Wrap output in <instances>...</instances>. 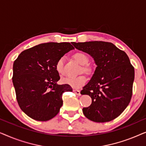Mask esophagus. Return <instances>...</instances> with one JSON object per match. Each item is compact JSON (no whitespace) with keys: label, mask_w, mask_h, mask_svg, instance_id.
<instances>
[{"label":"esophagus","mask_w":146,"mask_h":146,"mask_svg":"<svg viewBox=\"0 0 146 146\" xmlns=\"http://www.w3.org/2000/svg\"><path fill=\"white\" fill-rule=\"evenodd\" d=\"M74 93L75 94H76L77 96H81V94H80V91L78 90H73Z\"/></svg>","instance_id":"obj_1"}]
</instances>
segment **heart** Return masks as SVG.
I'll list each match as a JSON object with an SVG mask.
<instances>
[{
    "mask_svg": "<svg viewBox=\"0 0 146 146\" xmlns=\"http://www.w3.org/2000/svg\"><path fill=\"white\" fill-rule=\"evenodd\" d=\"M74 58L78 63L80 65L84 66L88 62V58L84 53L76 52L74 54ZM64 58L62 57L57 61L56 64V70L60 74H64ZM82 70L84 72L90 73L92 71V68L88 66H84L82 67ZM63 82L66 84H68L74 88H79L83 86L87 81L86 77L84 75H80L76 77H67L62 79Z\"/></svg>",
    "mask_w": 146,
    "mask_h": 146,
    "instance_id": "heart-1",
    "label": "heart"
}]
</instances>
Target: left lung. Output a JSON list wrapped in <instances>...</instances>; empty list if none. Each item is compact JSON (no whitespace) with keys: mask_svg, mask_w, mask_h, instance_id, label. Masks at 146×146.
I'll return each mask as SVG.
<instances>
[{"mask_svg":"<svg viewBox=\"0 0 146 146\" xmlns=\"http://www.w3.org/2000/svg\"><path fill=\"white\" fill-rule=\"evenodd\" d=\"M76 48L88 54L97 66L81 94L92 98L84 114L95 122H106L118 117L132 95L134 68L126 53L113 44L102 41L72 42Z\"/></svg>","mask_w":146,"mask_h":146,"instance_id":"8db88e82","label":"left lung"}]
</instances>
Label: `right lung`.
I'll return each mask as SVG.
<instances>
[{
  "instance_id": "obj_1",
  "label": "right lung",
  "mask_w": 146,
  "mask_h": 146,
  "mask_svg": "<svg viewBox=\"0 0 146 146\" xmlns=\"http://www.w3.org/2000/svg\"><path fill=\"white\" fill-rule=\"evenodd\" d=\"M74 49L69 42L44 43L25 50L13 64V82L20 108L31 118L48 121L58 113L62 94L72 92L68 84L59 85L57 61Z\"/></svg>"
}]
</instances>
